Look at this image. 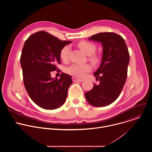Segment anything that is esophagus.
<instances>
[{
    "label": "esophagus",
    "mask_w": 152,
    "mask_h": 152,
    "mask_svg": "<svg viewBox=\"0 0 152 152\" xmlns=\"http://www.w3.org/2000/svg\"><path fill=\"white\" fill-rule=\"evenodd\" d=\"M72 80L73 82H82L83 80L81 79H78L77 77H72Z\"/></svg>",
    "instance_id": "obj_1"
}]
</instances>
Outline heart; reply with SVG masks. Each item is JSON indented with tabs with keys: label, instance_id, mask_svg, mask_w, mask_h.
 <instances>
[{
	"label": "heart",
	"instance_id": "heart-1",
	"mask_svg": "<svg viewBox=\"0 0 152 152\" xmlns=\"http://www.w3.org/2000/svg\"><path fill=\"white\" fill-rule=\"evenodd\" d=\"M78 47L88 56H90L89 59L94 64H97L99 62V58L97 55H93L96 50L97 46L94 43L90 41H82L78 44ZM70 46L69 45L64 46L60 50L59 56L61 59L66 61L69 58L70 52ZM91 70V66L90 64H73L66 69V72L72 76L77 77H83L85 75Z\"/></svg>",
	"mask_w": 152,
	"mask_h": 152
}]
</instances>
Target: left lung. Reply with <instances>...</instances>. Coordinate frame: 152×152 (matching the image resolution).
Instances as JSON below:
<instances>
[{
  "mask_svg": "<svg viewBox=\"0 0 152 152\" xmlns=\"http://www.w3.org/2000/svg\"><path fill=\"white\" fill-rule=\"evenodd\" d=\"M89 39L102 42L103 55L100 66L94 73L99 85L86 92L88 102L94 106L103 107L113 103L120 96L125 84L129 53L123 37L114 32H100Z\"/></svg>",
  "mask_w": 152,
  "mask_h": 152,
  "instance_id": "left-lung-1",
  "label": "left lung"
}]
</instances>
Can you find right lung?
<instances>
[{
    "label": "right lung",
    "mask_w": 152,
    "mask_h": 152,
    "mask_svg": "<svg viewBox=\"0 0 152 152\" xmlns=\"http://www.w3.org/2000/svg\"><path fill=\"white\" fill-rule=\"evenodd\" d=\"M71 41H62L45 31H39L26 40L20 64L25 87L32 101L45 110L61 106L73 83L70 75L62 73L60 78H52L50 73L57 70L61 63V49Z\"/></svg>",
    "instance_id": "add662e5"
}]
</instances>
